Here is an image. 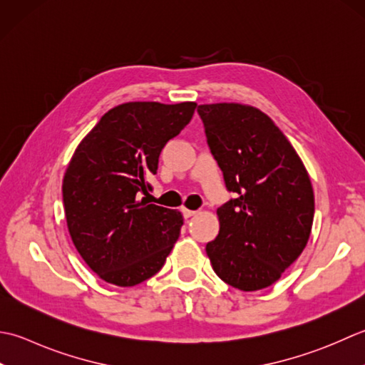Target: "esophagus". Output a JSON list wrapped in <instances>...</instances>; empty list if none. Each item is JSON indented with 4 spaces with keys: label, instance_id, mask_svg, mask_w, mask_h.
Returning a JSON list of instances; mask_svg holds the SVG:
<instances>
[{
    "label": "esophagus",
    "instance_id": "1",
    "mask_svg": "<svg viewBox=\"0 0 365 365\" xmlns=\"http://www.w3.org/2000/svg\"><path fill=\"white\" fill-rule=\"evenodd\" d=\"M197 214V211H190V210H185V207H182V215H184V219H190V217H193V215Z\"/></svg>",
    "mask_w": 365,
    "mask_h": 365
}]
</instances>
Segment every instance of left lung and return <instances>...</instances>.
I'll use <instances>...</instances> for the list:
<instances>
[{"label":"left lung","instance_id":"obj_1","mask_svg":"<svg viewBox=\"0 0 365 365\" xmlns=\"http://www.w3.org/2000/svg\"><path fill=\"white\" fill-rule=\"evenodd\" d=\"M197 111L227 189L236 193L217 210L220 230L206 254L225 284L257 292L277 282L307 245L315 212L310 178L262 110L224 102Z\"/></svg>","mask_w":365,"mask_h":365}]
</instances>
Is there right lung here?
<instances>
[{
	"instance_id": "obj_1",
	"label": "right lung",
	"mask_w": 365,
	"mask_h": 365,
	"mask_svg": "<svg viewBox=\"0 0 365 365\" xmlns=\"http://www.w3.org/2000/svg\"><path fill=\"white\" fill-rule=\"evenodd\" d=\"M195 102H128L108 110L81 140L63 180L72 242L98 276L133 287L158 274L182 214L146 200L167 141L187 125Z\"/></svg>"
}]
</instances>
